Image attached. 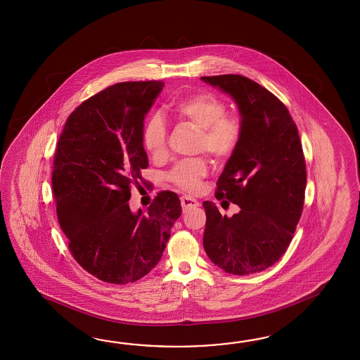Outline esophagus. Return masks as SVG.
<instances>
[{"mask_svg": "<svg viewBox=\"0 0 360 360\" xmlns=\"http://www.w3.org/2000/svg\"><path fill=\"white\" fill-rule=\"evenodd\" d=\"M181 206H183V211H188L191 208L198 207L199 202L197 199L191 198V195H183L181 197Z\"/></svg>", "mask_w": 360, "mask_h": 360, "instance_id": "34e87169", "label": "esophagus"}]
</instances>
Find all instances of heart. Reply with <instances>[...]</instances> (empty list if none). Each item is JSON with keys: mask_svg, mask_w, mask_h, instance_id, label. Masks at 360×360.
<instances>
[{"mask_svg": "<svg viewBox=\"0 0 360 360\" xmlns=\"http://www.w3.org/2000/svg\"><path fill=\"white\" fill-rule=\"evenodd\" d=\"M172 113L181 123L200 131L198 150H206L217 160L229 157L240 138V122L237 117L226 115L221 100L211 94H197L179 100ZM143 144L154 158H162L167 152V126L161 115H153L143 131ZM208 166L202 158L177 163L169 172V180L184 191H198Z\"/></svg>", "mask_w": 360, "mask_h": 360, "instance_id": "heart-1", "label": "heart"}]
</instances>
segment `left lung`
<instances>
[{
	"mask_svg": "<svg viewBox=\"0 0 360 360\" xmlns=\"http://www.w3.org/2000/svg\"><path fill=\"white\" fill-rule=\"evenodd\" d=\"M228 94L240 115V138L217 180L216 198L239 206L222 216L206 200L203 247L210 260L234 276L274 265L291 243L302 214L306 165L299 130L271 92L239 75L200 77Z\"/></svg>",
	"mask_w": 360,
	"mask_h": 360,
	"instance_id": "left-lung-1",
	"label": "left lung"
}]
</instances>
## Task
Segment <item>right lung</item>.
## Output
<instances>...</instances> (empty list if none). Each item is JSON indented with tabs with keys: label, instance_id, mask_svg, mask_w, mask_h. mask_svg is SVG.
<instances>
[{
	"label": "right lung",
	"instance_id": "obj_1",
	"mask_svg": "<svg viewBox=\"0 0 360 360\" xmlns=\"http://www.w3.org/2000/svg\"><path fill=\"white\" fill-rule=\"evenodd\" d=\"M161 81L121 82L69 115L55 152L53 191L60 228L82 268L100 281L134 283L160 262L181 214L176 193L161 191L132 212L131 184L148 167L144 120Z\"/></svg>",
	"mask_w": 360,
	"mask_h": 360
}]
</instances>
